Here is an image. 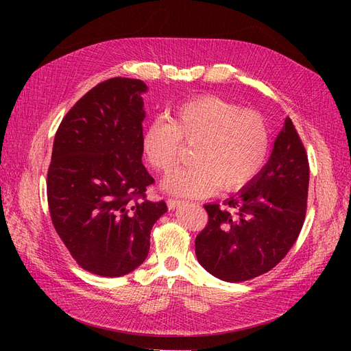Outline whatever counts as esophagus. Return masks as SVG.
Segmentation results:
<instances>
[{
  "instance_id": "obj_1",
  "label": "esophagus",
  "mask_w": 351,
  "mask_h": 351,
  "mask_svg": "<svg viewBox=\"0 0 351 351\" xmlns=\"http://www.w3.org/2000/svg\"><path fill=\"white\" fill-rule=\"evenodd\" d=\"M167 205H168V209H177L180 205H183V200L180 199H168L167 200Z\"/></svg>"
}]
</instances>
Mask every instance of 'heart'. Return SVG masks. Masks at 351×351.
<instances>
[{
    "label": "heart",
    "mask_w": 351,
    "mask_h": 351,
    "mask_svg": "<svg viewBox=\"0 0 351 351\" xmlns=\"http://www.w3.org/2000/svg\"><path fill=\"white\" fill-rule=\"evenodd\" d=\"M182 142L193 146V167L164 180V189L187 197L208 196L219 187L234 192L247 186L268 161L271 130L265 117L218 97H202L177 107L171 120L152 121L142 151L155 169L177 168Z\"/></svg>",
    "instance_id": "1"
}]
</instances>
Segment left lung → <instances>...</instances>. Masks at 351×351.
Returning <instances> with one entry per match:
<instances>
[{"mask_svg": "<svg viewBox=\"0 0 351 351\" xmlns=\"http://www.w3.org/2000/svg\"><path fill=\"white\" fill-rule=\"evenodd\" d=\"M309 161L287 117L267 165L219 208L208 204V226L196 237L199 263L214 277L241 282L271 271L300 234L306 217Z\"/></svg>", "mask_w": 351, "mask_h": 351, "instance_id": "obj_1", "label": "left lung"}]
</instances>
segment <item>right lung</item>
Wrapping results in <instances>:
<instances>
[{"mask_svg": "<svg viewBox=\"0 0 351 351\" xmlns=\"http://www.w3.org/2000/svg\"><path fill=\"white\" fill-rule=\"evenodd\" d=\"M137 79L97 84L62 119L52 146L47 195L52 224L73 259L101 277L134 271L149 253L165 202L146 199L155 180L142 164V93Z\"/></svg>", "mask_w": 351, "mask_h": 351, "instance_id": "add662e5", "label": "right lung"}]
</instances>
